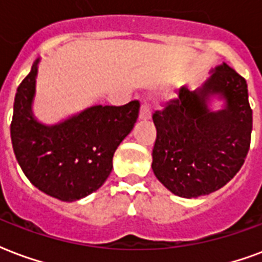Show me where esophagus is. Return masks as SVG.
<instances>
[{
    "mask_svg": "<svg viewBox=\"0 0 262 262\" xmlns=\"http://www.w3.org/2000/svg\"><path fill=\"white\" fill-rule=\"evenodd\" d=\"M139 119L140 121H148V119H151V110H149L147 103H144V104L141 105L139 114Z\"/></svg>",
    "mask_w": 262,
    "mask_h": 262,
    "instance_id": "obj_1",
    "label": "esophagus"
}]
</instances>
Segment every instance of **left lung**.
I'll return each instance as SVG.
<instances>
[{"mask_svg":"<svg viewBox=\"0 0 262 262\" xmlns=\"http://www.w3.org/2000/svg\"><path fill=\"white\" fill-rule=\"evenodd\" d=\"M223 103L219 110L212 103ZM157 140L152 170L171 193L199 198L224 187L250 148L253 113L245 78L227 63L215 66L202 86H183L179 99L152 115Z\"/></svg>","mask_w":262,"mask_h":262,"instance_id":"8db88e82","label":"left lung"}]
</instances>
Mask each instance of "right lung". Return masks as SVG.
Returning <instances> with one entry per match:
<instances>
[{
  "instance_id": "add662e5",
  "label": "right lung",
  "mask_w": 262,
  "mask_h": 262,
  "mask_svg": "<svg viewBox=\"0 0 262 262\" xmlns=\"http://www.w3.org/2000/svg\"><path fill=\"white\" fill-rule=\"evenodd\" d=\"M39 59L17 88L11 123L16 159L30 183L63 202L91 195L113 170V157L135 126L137 100L121 107L92 105L53 125L33 111Z\"/></svg>"
}]
</instances>
